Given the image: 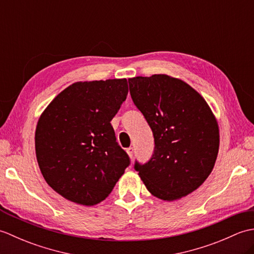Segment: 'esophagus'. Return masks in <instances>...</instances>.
<instances>
[{
  "mask_svg": "<svg viewBox=\"0 0 254 254\" xmlns=\"http://www.w3.org/2000/svg\"><path fill=\"white\" fill-rule=\"evenodd\" d=\"M127 155H128V157L133 158V155H134V149H133V147L127 148Z\"/></svg>",
  "mask_w": 254,
  "mask_h": 254,
  "instance_id": "esophagus-1",
  "label": "esophagus"
}]
</instances>
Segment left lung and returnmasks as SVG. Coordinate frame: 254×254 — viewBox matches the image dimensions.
Instances as JSON below:
<instances>
[{"label": "left lung", "mask_w": 254, "mask_h": 254, "mask_svg": "<svg viewBox=\"0 0 254 254\" xmlns=\"http://www.w3.org/2000/svg\"><path fill=\"white\" fill-rule=\"evenodd\" d=\"M128 85L155 138L148 163H135L145 187L164 201L195 191L212 172L219 148L218 123L207 102L190 85L166 74L133 77Z\"/></svg>", "instance_id": "1"}]
</instances>
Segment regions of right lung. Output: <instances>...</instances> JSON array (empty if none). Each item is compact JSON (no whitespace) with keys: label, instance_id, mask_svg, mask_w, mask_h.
<instances>
[{"label":"right lung","instance_id":"right-lung-1","mask_svg":"<svg viewBox=\"0 0 254 254\" xmlns=\"http://www.w3.org/2000/svg\"><path fill=\"white\" fill-rule=\"evenodd\" d=\"M127 91V78L76 82L41 113L37 161L48 185L64 198L86 206L102 202L130 165L110 123Z\"/></svg>","mask_w":254,"mask_h":254}]
</instances>
